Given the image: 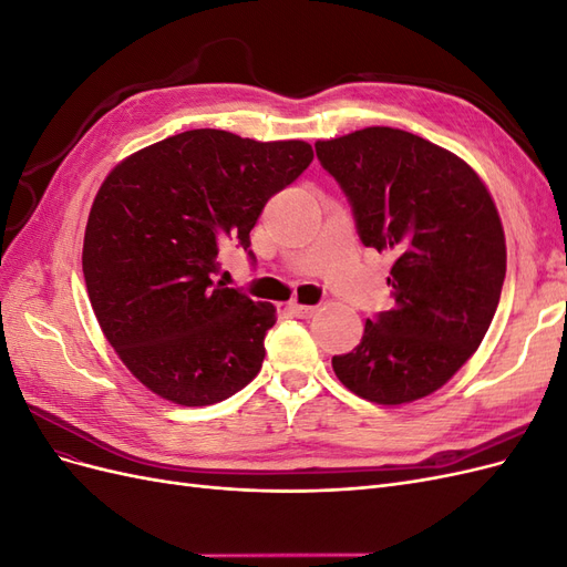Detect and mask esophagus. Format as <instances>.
Masks as SVG:
<instances>
[{"mask_svg":"<svg viewBox=\"0 0 567 567\" xmlns=\"http://www.w3.org/2000/svg\"><path fill=\"white\" fill-rule=\"evenodd\" d=\"M288 310L293 312L296 317H300V319H312V317L319 312V307H317V305H300V302H290V305H288Z\"/></svg>","mask_w":567,"mask_h":567,"instance_id":"1","label":"esophagus"}]
</instances>
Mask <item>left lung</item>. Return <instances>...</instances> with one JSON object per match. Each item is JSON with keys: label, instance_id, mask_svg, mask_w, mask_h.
<instances>
[{"label": "left lung", "instance_id": "8db88e82", "mask_svg": "<svg viewBox=\"0 0 567 567\" xmlns=\"http://www.w3.org/2000/svg\"><path fill=\"white\" fill-rule=\"evenodd\" d=\"M315 148L362 244L394 252V307L333 357L338 381L373 404L427 398L473 357L499 305L506 238L492 194L466 161L404 130L364 127Z\"/></svg>", "mask_w": 567, "mask_h": 567}]
</instances>
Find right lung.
Listing matches in <instances>:
<instances>
[{"label": "right lung", "instance_id": "add662e5", "mask_svg": "<svg viewBox=\"0 0 567 567\" xmlns=\"http://www.w3.org/2000/svg\"><path fill=\"white\" fill-rule=\"evenodd\" d=\"M300 140L188 130L120 161L94 196L82 246L96 321L158 398L208 406L262 369L277 307L213 281L225 241L250 246L265 203L312 163Z\"/></svg>", "mask_w": 567, "mask_h": 567}]
</instances>
